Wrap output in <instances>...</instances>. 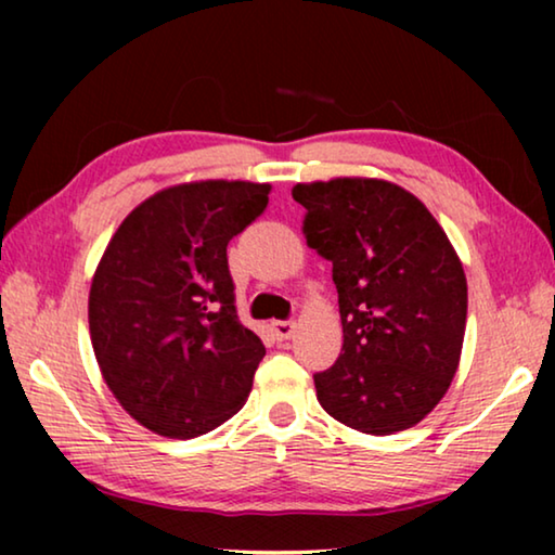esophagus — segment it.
<instances>
[{"label": "esophagus", "mask_w": 555, "mask_h": 555, "mask_svg": "<svg viewBox=\"0 0 555 555\" xmlns=\"http://www.w3.org/2000/svg\"><path fill=\"white\" fill-rule=\"evenodd\" d=\"M271 333L276 335V340H288L296 333V323L294 321H274L271 323Z\"/></svg>", "instance_id": "esophagus-1"}]
</instances>
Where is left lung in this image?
Instances as JSON below:
<instances>
[{"mask_svg": "<svg viewBox=\"0 0 555 555\" xmlns=\"http://www.w3.org/2000/svg\"><path fill=\"white\" fill-rule=\"evenodd\" d=\"M308 247L333 261L343 352L313 374L321 406L372 436L416 426L455 377L467 281L416 195L377 178L298 183Z\"/></svg>", "mask_w": 555, "mask_h": 555, "instance_id": "8db88e82", "label": "left lung"}]
</instances>
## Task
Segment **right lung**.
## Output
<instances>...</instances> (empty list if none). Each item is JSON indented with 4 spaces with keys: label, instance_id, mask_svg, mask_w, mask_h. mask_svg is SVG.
<instances>
[{
    "label": "right lung",
    "instance_id": "1",
    "mask_svg": "<svg viewBox=\"0 0 555 555\" xmlns=\"http://www.w3.org/2000/svg\"><path fill=\"white\" fill-rule=\"evenodd\" d=\"M269 183L166 188L131 210L90 288V337L109 391L139 424L195 438L242 409L267 354L234 306L228 244Z\"/></svg>",
    "mask_w": 555,
    "mask_h": 555
}]
</instances>
